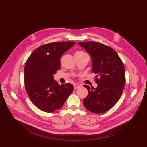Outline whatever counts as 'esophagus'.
<instances>
[{
  "label": "esophagus",
  "instance_id": "34e87169",
  "mask_svg": "<svg viewBox=\"0 0 147 147\" xmlns=\"http://www.w3.org/2000/svg\"><path fill=\"white\" fill-rule=\"evenodd\" d=\"M73 85H74V89H77V88H78L79 87H80V86L78 85V84H76V83H74V84H73Z\"/></svg>",
  "mask_w": 147,
  "mask_h": 147
}]
</instances>
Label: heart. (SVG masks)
<instances>
[{"instance_id": "1", "label": "heart", "mask_w": 147, "mask_h": 147, "mask_svg": "<svg viewBox=\"0 0 147 147\" xmlns=\"http://www.w3.org/2000/svg\"><path fill=\"white\" fill-rule=\"evenodd\" d=\"M86 54V53L85 52L82 51H78L76 52L75 55H78V54Z\"/></svg>"}]
</instances>
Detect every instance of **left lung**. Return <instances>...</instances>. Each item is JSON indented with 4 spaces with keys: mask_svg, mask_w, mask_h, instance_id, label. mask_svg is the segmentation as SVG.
Wrapping results in <instances>:
<instances>
[{
    "mask_svg": "<svg viewBox=\"0 0 147 147\" xmlns=\"http://www.w3.org/2000/svg\"><path fill=\"white\" fill-rule=\"evenodd\" d=\"M92 59V72L96 74L95 89L84 85L88 96L83 99L87 110L102 114L110 110L121 98L125 86L124 65L117 52L111 47L96 42H79Z\"/></svg>",
    "mask_w": 147,
    "mask_h": 147,
    "instance_id": "8db88e82",
    "label": "left lung"
}]
</instances>
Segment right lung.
<instances>
[{
  "instance_id": "obj_1",
  "label": "right lung",
  "mask_w": 147,
  "mask_h": 147,
  "mask_svg": "<svg viewBox=\"0 0 147 147\" xmlns=\"http://www.w3.org/2000/svg\"><path fill=\"white\" fill-rule=\"evenodd\" d=\"M76 42H59L42 45L30 55L24 66V85L30 100L46 112L59 110L63 106L74 86L59 83L54 74L60 69L61 57Z\"/></svg>"
}]
</instances>
